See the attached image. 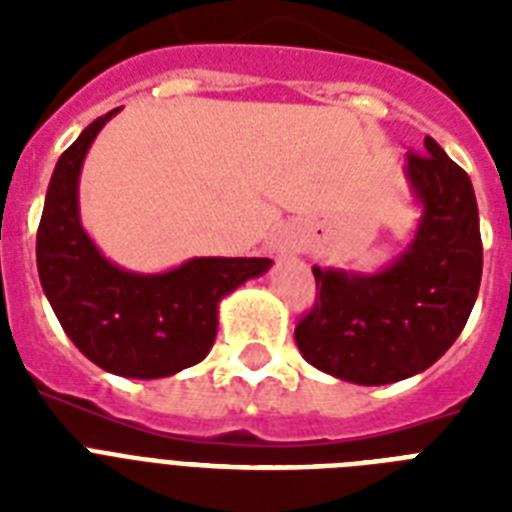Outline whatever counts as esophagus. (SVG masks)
<instances>
[{
	"label": "esophagus",
	"mask_w": 512,
	"mask_h": 512,
	"mask_svg": "<svg viewBox=\"0 0 512 512\" xmlns=\"http://www.w3.org/2000/svg\"><path fill=\"white\" fill-rule=\"evenodd\" d=\"M271 249L279 257H295V255H300L303 241H300V236H297L295 231H279L271 239Z\"/></svg>",
	"instance_id": "1"
}]
</instances>
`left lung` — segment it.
Returning a JSON list of instances; mask_svg holds the SVG:
<instances>
[{
    "label": "left lung",
    "mask_w": 512,
    "mask_h": 512,
    "mask_svg": "<svg viewBox=\"0 0 512 512\" xmlns=\"http://www.w3.org/2000/svg\"><path fill=\"white\" fill-rule=\"evenodd\" d=\"M404 177L420 207L409 247L372 273L313 265L319 300L295 329L303 358L356 385H388L433 366L468 324L484 247L468 172L425 138Z\"/></svg>",
    "instance_id": "1"
}]
</instances>
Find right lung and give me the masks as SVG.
Instances as JSON below:
<instances>
[{"label":"right lung","mask_w":512,"mask_h":512,"mask_svg":"<svg viewBox=\"0 0 512 512\" xmlns=\"http://www.w3.org/2000/svg\"><path fill=\"white\" fill-rule=\"evenodd\" d=\"M122 108L100 116L60 154L36 233L39 281L60 327L92 364L159 380L212 350L223 297L263 276L268 257H191L162 273L111 263L84 231L79 175L92 140Z\"/></svg>","instance_id":"obj_1"}]
</instances>
